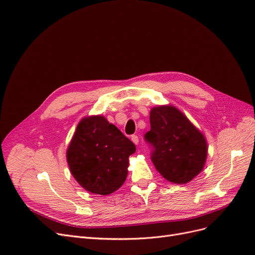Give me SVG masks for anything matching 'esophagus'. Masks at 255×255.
<instances>
[{
    "label": "esophagus",
    "mask_w": 255,
    "mask_h": 255,
    "mask_svg": "<svg viewBox=\"0 0 255 255\" xmlns=\"http://www.w3.org/2000/svg\"><path fill=\"white\" fill-rule=\"evenodd\" d=\"M130 139H132V141L135 144H138V142H139V139H138V136L137 135H132V136H130Z\"/></svg>",
    "instance_id": "34e87169"
}]
</instances>
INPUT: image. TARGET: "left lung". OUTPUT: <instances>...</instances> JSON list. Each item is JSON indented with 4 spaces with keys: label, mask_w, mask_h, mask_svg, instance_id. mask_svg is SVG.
I'll use <instances>...</instances> for the list:
<instances>
[{
    "label": "left lung",
    "mask_w": 255,
    "mask_h": 255,
    "mask_svg": "<svg viewBox=\"0 0 255 255\" xmlns=\"http://www.w3.org/2000/svg\"><path fill=\"white\" fill-rule=\"evenodd\" d=\"M150 125L144 139L152 148L154 166L166 180L186 184L202 171L207 143L186 116L172 105L153 107Z\"/></svg>",
    "instance_id": "left-lung-1"
}]
</instances>
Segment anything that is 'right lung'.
<instances>
[{
  "instance_id": "right-lung-1",
  "label": "right lung",
  "mask_w": 255,
  "mask_h": 255,
  "mask_svg": "<svg viewBox=\"0 0 255 255\" xmlns=\"http://www.w3.org/2000/svg\"><path fill=\"white\" fill-rule=\"evenodd\" d=\"M135 144L103 116L84 118L67 150V161L83 188L110 195L121 187L128 175V157Z\"/></svg>"
}]
</instances>
